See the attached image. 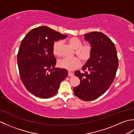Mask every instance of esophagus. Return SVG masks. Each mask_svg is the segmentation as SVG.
Wrapping results in <instances>:
<instances>
[{"label":"esophagus","mask_w":134,"mask_h":134,"mask_svg":"<svg viewBox=\"0 0 134 134\" xmlns=\"http://www.w3.org/2000/svg\"><path fill=\"white\" fill-rule=\"evenodd\" d=\"M73 73L72 72H70V71H69V73H68V75H69V76H73Z\"/></svg>","instance_id":"esophagus-1"}]
</instances>
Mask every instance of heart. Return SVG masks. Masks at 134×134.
<instances>
[{
	"instance_id": "1",
	"label": "heart",
	"mask_w": 134,
	"mask_h": 134,
	"mask_svg": "<svg viewBox=\"0 0 134 134\" xmlns=\"http://www.w3.org/2000/svg\"><path fill=\"white\" fill-rule=\"evenodd\" d=\"M69 43L74 49H75V53L82 62H86L90 59L92 53V47L90 44L82 45L83 43L80 39L76 37H72L69 39ZM63 42L57 41L53 45V52L55 55L60 56L62 55V47ZM81 62L78 58H65L58 62L60 67L68 70H73L80 65Z\"/></svg>"
}]
</instances>
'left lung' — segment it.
Returning <instances> with one entry per match:
<instances>
[{"instance_id": "left-lung-1", "label": "left lung", "mask_w": 134, "mask_h": 134, "mask_svg": "<svg viewBox=\"0 0 134 134\" xmlns=\"http://www.w3.org/2000/svg\"><path fill=\"white\" fill-rule=\"evenodd\" d=\"M84 39L92 47V53L82 70L75 75L80 79L73 89L75 95L84 101H92L102 96L112 83L118 67L115 44L104 33L93 32L84 35Z\"/></svg>"}]
</instances>
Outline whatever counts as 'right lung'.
<instances>
[{"mask_svg": "<svg viewBox=\"0 0 134 134\" xmlns=\"http://www.w3.org/2000/svg\"><path fill=\"white\" fill-rule=\"evenodd\" d=\"M47 26L30 30L20 45L17 63L22 83L29 92L41 98H49L58 91L67 77L66 69L56 68L54 42L66 38Z\"/></svg>", "mask_w": 134, "mask_h": 134, "instance_id": "obj_1", "label": "right lung"}]
</instances>
